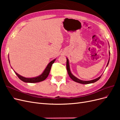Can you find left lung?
I'll return each instance as SVG.
<instances>
[{
	"label": "left lung",
	"mask_w": 120,
	"mask_h": 120,
	"mask_svg": "<svg viewBox=\"0 0 120 120\" xmlns=\"http://www.w3.org/2000/svg\"><path fill=\"white\" fill-rule=\"evenodd\" d=\"M109 48H110V46H109ZM109 56H110V51H109ZM109 61H110V57H109V60H108L106 68L108 66L109 63ZM67 71H68V74L69 76H70V77L72 79V80H73L75 82H77L82 83V84H89V83H92L95 82H97V81L99 80V79L101 78V75H101V76H100L99 77H98V78H97L95 79H92V80H90V81L81 80V79L77 78V77H75V76L72 75V74L71 73V70H70V63H69V60H68V59L67 57Z\"/></svg>",
	"instance_id": "left-lung-1"
}]
</instances>
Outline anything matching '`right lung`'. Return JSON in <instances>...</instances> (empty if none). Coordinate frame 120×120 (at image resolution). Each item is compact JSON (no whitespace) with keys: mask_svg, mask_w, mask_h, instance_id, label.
Wrapping results in <instances>:
<instances>
[{"mask_svg":"<svg viewBox=\"0 0 120 120\" xmlns=\"http://www.w3.org/2000/svg\"><path fill=\"white\" fill-rule=\"evenodd\" d=\"M8 58H9V56H8ZM56 60V59H54L50 61V62H49V64L47 65L45 69V70L43 71L42 72V73L41 75H39L38 76V77H33V78H25V77H23V76H22V75H19V74H17L16 72H15L14 71V72H15V74L17 75V77L19 78V79H20V80H21L25 82L35 83V82H42L43 81L45 80V79L47 78V77H48V75L49 74L50 71V69H51V67L52 66V64L54 63V61ZM8 60H9V62L10 63L9 59H8ZM11 68H12L11 67Z\"/></svg>","mask_w":120,"mask_h":120,"instance_id":"1","label":"right lung"}]
</instances>
